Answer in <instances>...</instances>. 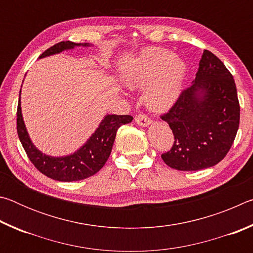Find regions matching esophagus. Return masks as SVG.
Segmentation results:
<instances>
[{
	"instance_id": "esophagus-1",
	"label": "esophagus",
	"mask_w": 253,
	"mask_h": 253,
	"mask_svg": "<svg viewBox=\"0 0 253 253\" xmlns=\"http://www.w3.org/2000/svg\"><path fill=\"white\" fill-rule=\"evenodd\" d=\"M135 122H136L137 125L145 127V126H148L149 124L152 123V119L149 118V117L147 116V115H145V114H143V113H139V114L136 115Z\"/></svg>"
}]
</instances>
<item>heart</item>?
Returning a JSON list of instances; mask_svg holds the SVG:
<instances>
[{
  "label": "heart",
  "instance_id": "heart-1",
  "mask_svg": "<svg viewBox=\"0 0 253 253\" xmlns=\"http://www.w3.org/2000/svg\"><path fill=\"white\" fill-rule=\"evenodd\" d=\"M185 76V65L169 50L153 48L139 55L124 84L131 90L143 89L144 101L153 111H165L174 104Z\"/></svg>",
  "mask_w": 253,
  "mask_h": 253
}]
</instances>
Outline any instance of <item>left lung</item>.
Returning <instances> with one entry per match:
<instances>
[{
    "mask_svg": "<svg viewBox=\"0 0 253 253\" xmlns=\"http://www.w3.org/2000/svg\"><path fill=\"white\" fill-rule=\"evenodd\" d=\"M161 118L174 135L172 148L162 154L166 165L199 170L217 164L232 146L240 123L233 76L215 54L204 50L193 84Z\"/></svg>",
    "mask_w": 253,
    "mask_h": 253,
    "instance_id": "obj_1",
    "label": "left lung"
}]
</instances>
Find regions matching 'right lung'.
I'll use <instances>...</instances> for the list:
<instances>
[{"label": "right lung", "instance_id": "right-lung-1", "mask_svg": "<svg viewBox=\"0 0 253 253\" xmlns=\"http://www.w3.org/2000/svg\"><path fill=\"white\" fill-rule=\"evenodd\" d=\"M77 45H80V43L61 41L46 49L39 58L59 53L63 50L75 48ZM84 45L88 44L84 43ZM131 121L132 117L129 115H107L97 128L95 134L79 151L65 157H50L38 151L30 139L23 123L20 100L16 110V129H18L20 142L29 160L39 172L60 182L80 181L99 172L110 155L118 128L125 124L131 123Z\"/></svg>", "mask_w": 253, "mask_h": 253}]
</instances>
